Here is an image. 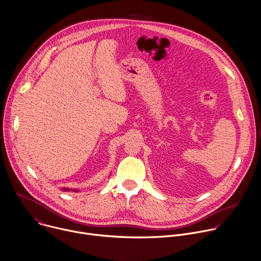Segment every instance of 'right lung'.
Returning a JSON list of instances; mask_svg holds the SVG:
<instances>
[{
  "instance_id": "right-lung-1",
  "label": "right lung",
  "mask_w": 261,
  "mask_h": 261,
  "mask_svg": "<svg viewBox=\"0 0 261 261\" xmlns=\"http://www.w3.org/2000/svg\"><path fill=\"white\" fill-rule=\"evenodd\" d=\"M62 191H64V192H69V191H73V192H77L76 190H70V189H65V188H62L61 189Z\"/></svg>"
}]
</instances>
